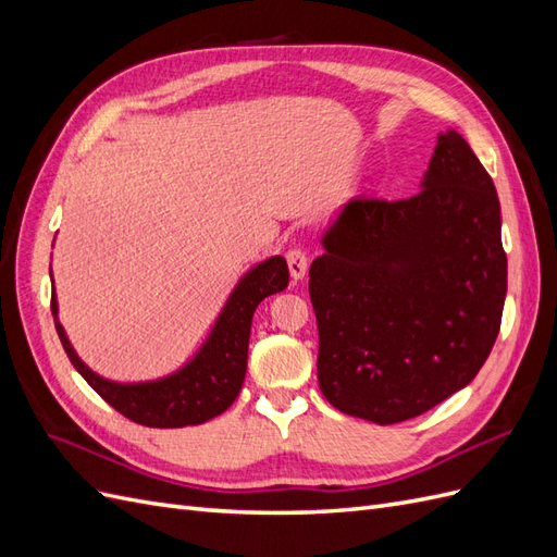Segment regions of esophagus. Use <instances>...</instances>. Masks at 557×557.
Here are the masks:
<instances>
[{
    "label": "esophagus",
    "instance_id": "obj_1",
    "mask_svg": "<svg viewBox=\"0 0 557 557\" xmlns=\"http://www.w3.org/2000/svg\"><path fill=\"white\" fill-rule=\"evenodd\" d=\"M285 260H288L290 276H293L295 281L305 278V274H307V267H309V260H307V256H305V250L293 248V250H288V256H285Z\"/></svg>",
    "mask_w": 557,
    "mask_h": 557
}]
</instances>
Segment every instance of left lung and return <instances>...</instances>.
I'll use <instances>...</instances> for the list:
<instances>
[{
	"label": "left lung",
	"instance_id": "1",
	"mask_svg": "<svg viewBox=\"0 0 557 557\" xmlns=\"http://www.w3.org/2000/svg\"><path fill=\"white\" fill-rule=\"evenodd\" d=\"M420 188L346 201L309 272L320 391L376 425L425 413L474 381L507 297L495 183L455 129L436 139Z\"/></svg>",
	"mask_w": 557,
	"mask_h": 557
}]
</instances>
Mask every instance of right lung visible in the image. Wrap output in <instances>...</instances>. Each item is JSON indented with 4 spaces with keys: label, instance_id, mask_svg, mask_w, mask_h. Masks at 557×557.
Segmentation results:
<instances>
[{
    "label": "right lung",
    "instance_id": "1",
    "mask_svg": "<svg viewBox=\"0 0 557 557\" xmlns=\"http://www.w3.org/2000/svg\"><path fill=\"white\" fill-rule=\"evenodd\" d=\"M288 264L281 256L248 269L234 285L223 311L218 313L207 342L174 374L156 381L117 383L95 374L76 356L70 336L60 325L55 293L50 297V311L64 352L76 372L117 413L146 428H185L221 416L237 399L246 379L252 313L264 297L288 288Z\"/></svg>",
    "mask_w": 557,
    "mask_h": 557
}]
</instances>
